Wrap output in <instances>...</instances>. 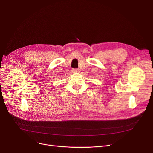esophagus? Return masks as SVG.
Instances as JSON below:
<instances>
[{"label": "esophagus", "mask_w": 153, "mask_h": 153, "mask_svg": "<svg viewBox=\"0 0 153 153\" xmlns=\"http://www.w3.org/2000/svg\"><path fill=\"white\" fill-rule=\"evenodd\" d=\"M72 71L73 72H80V70L78 69H73L72 70Z\"/></svg>", "instance_id": "34e87169"}]
</instances>
